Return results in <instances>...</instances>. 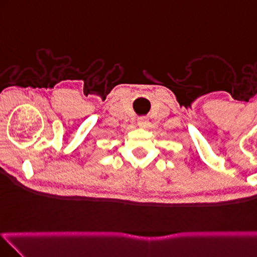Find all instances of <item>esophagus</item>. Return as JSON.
I'll use <instances>...</instances> for the list:
<instances>
[{"label":"esophagus","instance_id":"1","mask_svg":"<svg viewBox=\"0 0 257 257\" xmlns=\"http://www.w3.org/2000/svg\"><path fill=\"white\" fill-rule=\"evenodd\" d=\"M137 124H139L141 128H149V125H150V122H149L147 117H141L139 122H137Z\"/></svg>","mask_w":257,"mask_h":257}]
</instances>
